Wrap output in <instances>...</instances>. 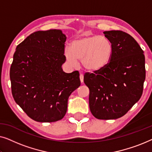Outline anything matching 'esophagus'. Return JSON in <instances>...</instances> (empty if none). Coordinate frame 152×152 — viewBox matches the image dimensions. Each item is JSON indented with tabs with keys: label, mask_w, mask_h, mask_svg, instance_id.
Returning <instances> with one entry per match:
<instances>
[{
	"label": "esophagus",
	"mask_w": 152,
	"mask_h": 152,
	"mask_svg": "<svg viewBox=\"0 0 152 152\" xmlns=\"http://www.w3.org/2000/svg\"><path fill=\"white\" fill-rule=\"evenodd\" d=\"M80 79L81 82H82V83L84 82V75H83V74H80Z\"/></svg>",
	"instance_id": "esophagus-1"
}]
</instances>
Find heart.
<instances>
[{
    "label": "heart",
    "instance_id": "heart-1",
    "mask_svg": "<svg viewBox=\"0 0 152 152\" xmlns=\"http://www.w3.org/2000/svg\"><path fill=\"white\" fill-rule=\"evenodd\" d=\"M113 55L112 43L105 37L84 34L74 39L71 47L66 46L64 56L70 65L76 66L78 61L89 72H99L111 62Z\"/></svg>",
    "mask_w": 152,
    "mask_h": 152
}]
</instances>
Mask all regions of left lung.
Returning <instances> with one entry per match:
<instances>
[{"label": "left lung", "instance_id": "left-lung-1", "mask_svg": "<svg viewBox=\"0 0 152 152\" xmlns=\"http://www.w3.org/2000/svg\"><path fill=\"white\" fill-rule=\"evenodd\" d=\"M113 48L104 69L86 72L84 82L90 90L89 107L99 120L121 118L141 97L145 80L144 52L137 41L120 30L104 32Z\"/></svg>", "mask_w": 152, "mask_h": 152}]
</instances>
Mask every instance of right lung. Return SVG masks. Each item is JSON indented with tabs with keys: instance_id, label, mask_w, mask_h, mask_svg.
Returning a JSON list of instances; mask_svg holds the SVG:
<instances>
[{
	"instance_id": "1",
	"label": "right lung",
	"mask_w": 152,
	"mask_h": 152,
	"mask_svg": "<svg viewBox=\"0 0 152 152\" xmlns=\"http://www.w3.org/2000/svg\"><path fill=\"white\" fill-rule=\"evenodd\" d=\"M66 35L60 30L37 31L17 45L10 68L14 100L30 118L52 122L66 115L80 73L64 72Z\"/></svg>"
}]
</instances>
